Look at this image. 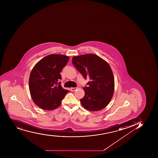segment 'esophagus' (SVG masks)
Returning a JSON list of instances; mask_svg holds the SVG:
<instances>
[{"label":"esophagus","instance_id":"1","mask_svg":"<svg viewBox=\"0 0 158 158\" xmlns=\"http://www.w3.org/2000/svg\"><path fill=\"white\" fill-rule=\"evenodd\" d=\"M77 89V88H70V91H72V92H74V91H76Z\"/></svg>","mask_w":158,"mask_h":158}]
</instances>
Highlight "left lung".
<instances>
[{
	"mask_svg": "<svg viewBox=\"0 0 158 158\" xmlns=\"http://www.w3.org/2000/svg\"><path fill=\"white\" fill-rule=\"evenodd\" d=\"M72 63L85 79H89L83 88L85 96L80 99L82 106L91 111L105 108L114 91V76L109 64L93 53L74 56Z\"/></svg>",
	"mask_w": 158,
	"mask_h": 158,
	"instance_id": "obj_1",
	"label": "left lung"
}]
</instances>
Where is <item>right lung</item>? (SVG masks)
I'll return each instance as SVG.
<instances>
[{
  "mask_svg": "<svg viewBox=\"0 0 158 158\" xmlns=\"http://www.w3.org/2000/svg\"><path fill=\"white\" fill-rule=\"evenodd\" d=\"M69 56L50 55L43 58L30 73L29 86L33 102L40 108L52 110L61 105L69 92L61 85V70L69 62Z\"/></svg>",
  "mask_w": 158,
  "mask_h": 158,
  "instance_id": "add662e5",
  "label": "right lung"
}]
</instances>
